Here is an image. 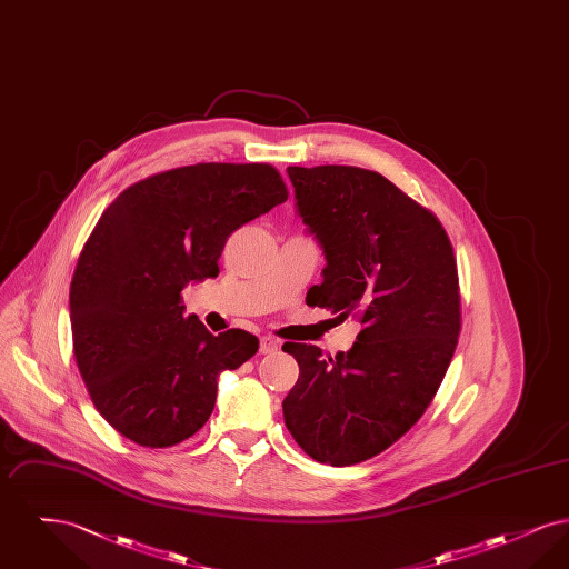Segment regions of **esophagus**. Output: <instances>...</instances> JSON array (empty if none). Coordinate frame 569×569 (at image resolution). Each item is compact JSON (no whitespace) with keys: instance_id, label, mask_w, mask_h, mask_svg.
I'll use <instances>...</instances> for the list:
<instances>
[{"instance_id":"esophagus-1","label":"esophagus","mask_w":569,"mask_h":569,"mask_svg":"<svg viewBox=\"0 0 569 569\" xmlns=\"http://www.w3.org/2000/svg\"><path fill=\"white\" fill-rule=\"evenodd\" d=\"M279 346H281L279 339H274V337H262V339H260V353L277 352Z\"/></svg>"}]
</instances>
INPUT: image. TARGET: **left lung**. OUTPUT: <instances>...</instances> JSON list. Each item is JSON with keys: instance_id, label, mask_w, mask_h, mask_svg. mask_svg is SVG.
<instances>
[{"instance_id": "8db88e82", "label": "left lung", "mask_w": 569, "mask_h": 569, "mask_svg": "<svg viewBox=\"0 0 569 569\" xmlns=\"http://www.w3.org/2000/svg\"><path fill=\"white\" fill-rule=\"evenodd\" d=\"M288 174L325 249V281L307 302L362 328L335 358L283 346L300 367L283 418L311 459L346 467L390 448L431 406L459 343L457 258L441 221L379 172L290 166Z\"/></svg>"}]
</instances>
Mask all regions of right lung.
<instances>
[{"label": "right lung", "mask_w": 569, "mask_h": 569, "mask_svg": "<svg viewBox=\"0 0 569 569\" xmlns=\"http://www.w3.org/2000/svg\"><path fill=\"white\" fill-rule=\"evenodd\" d=\"M288 200L271 163H193L121 191L82 247L70 283L74 358L117 433L170 448L213 413L217 378L258 352L241 328L211 335L183 288L217 277L228 237Z\"/></svg>", "instance_id": "add662e5"}]
</instances>
